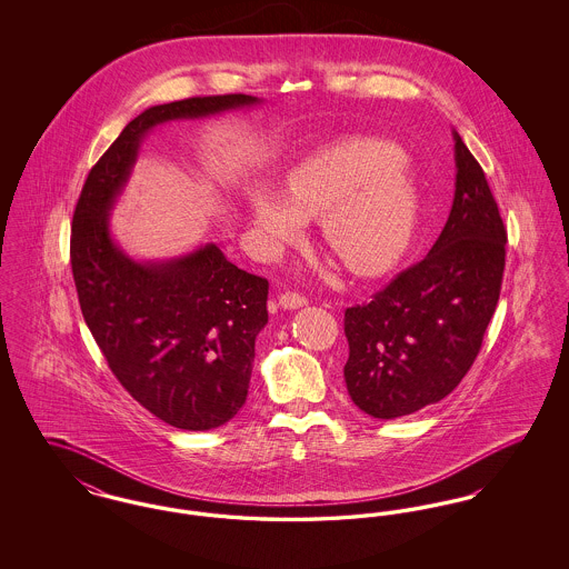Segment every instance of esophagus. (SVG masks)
Returning a JSON list of instances; mask_svg holds the SVG:
<instances>
[{"mask_svg": "<svg viewBox=\"0 0 569 569\" xmlns=\"http://www.w3.org/2000/svg\"><path fill=\"white\" fill-rule=\"evenodd\" d=\"M309 300L302 297V295H298V292H286V295H281L279 297V305L283 307V309H298V307H305Z\"/></svg>", "mask_w": 569, "mask_h": 569, "instance_id": "1", "label": "esophagus"}]
</instances>
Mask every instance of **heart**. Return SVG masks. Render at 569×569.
Segmentation results:
<instances>
[{
    "instance_id": "obj_1",
    "label": "heart",
    "mask_w": 569,
    "mask_h": 569,
    "mask_svg": "<svg viewBox=\"0 0 569 569\" xmlns=\"http://www.w3.org/2000/svg\"><path fill=\"white\" fill-rule=\"evenodd\" d=\"M286 198L251 193V221L271 249L302 237V219H320L326 247L353 274H378L403 251L416 221L413 168L395 144L343 138L305 156L286 174Z\"/></svg>"
}]
</instances>
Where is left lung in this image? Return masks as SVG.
<instances>
[{
	"label": "left lung",
	"mask_w": 569,
	"mask_h": 569,
	"mask_svg": "<svg viewBox=\"0 0 569 569\" xmlns=\"http://www.w3.org/2000/svg\"><path fill=\"white\" fill-rule=\"evenodd\" d=\"M457 190L431 251L365 305L346 309L353 403L392 420L448 397L471 369L495 313L508 232L482 166L455 132Z\"/></svg>",
	"instance_id": "1"
}]
</instances>
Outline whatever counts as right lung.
Returning <instances> with one entry per match:
<instances>
[{
  "mask_svg": "<svg viewBox=\"0 0 569 569\" xmlns=\"http://www.w3.org/2000/svg\"><path fill=\"white\" fill-rule=\"evenodd\" d=\"M256 102L228 93L140 112L89 170L72 217L70 262L84 322L121 386L183 431L217 429L244 406L256 337L269 322V281L234 267L213 243L136 262L112 241L109 213L151 128Z\"/></svg>",
  "mask_w": 569,
  "mask_h": 569,
  "instance_id": "obj_1",
  "label": "right lung"
}]
</instances>
